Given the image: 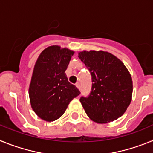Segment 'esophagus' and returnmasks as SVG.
Wrapping results in <instances>:
<instances>
[{
	"instance_id": "1",
	"label": "esophagus",
	"mask_w": 153,
	"mask_h": 153,
	"mask_svg": "<svg viewBox=\"0 0 153 153\" xmlns=\"http://www.w3.org/2000/svg\"><path fill=\"white\" fill-rule=\"evenodd\" d=\"M76 87H77L78 89H79V90H80V84H79V83H77L76 84Z\"/></svg>"
}]
</instances>
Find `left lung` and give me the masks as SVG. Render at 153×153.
<instances>
[{"mask_svg":"<svg viewBox=\"0 0 153 153\" xmlns=\"http://www.w3.org/2000/svg\"><path fill=\"white\" fill-rule=\"evenodd\" d=\"M78 56L92 76V91L80 101L89 118L97 123L113 122L124 114L132 100V80L120 59L106 51H83Z\"/></svg>","mask_w":153,"mask_h":153,"instance_id":"left-lung-1","label":"left lung"}]
</instances>
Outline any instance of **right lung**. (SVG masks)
Here are the masks:
<instances>
[{
	"mask_svg": "<svg viewBox=\"0 0 153 153\" xmlns=\"http://www.w3.org/2000/svg\"><path fill=\"white\" fill-rule=\"evenodd\" d=\"M74 51L53 45L39 55L29 86L30 106L42 120L53 122L65 113L73 99L79 95L65 71Z\"/></svg>",
	"mask_w": 153,
	"mask_h": 153,
	"instance_id": "1",
	"label": "right lung"
}]
</instances>
